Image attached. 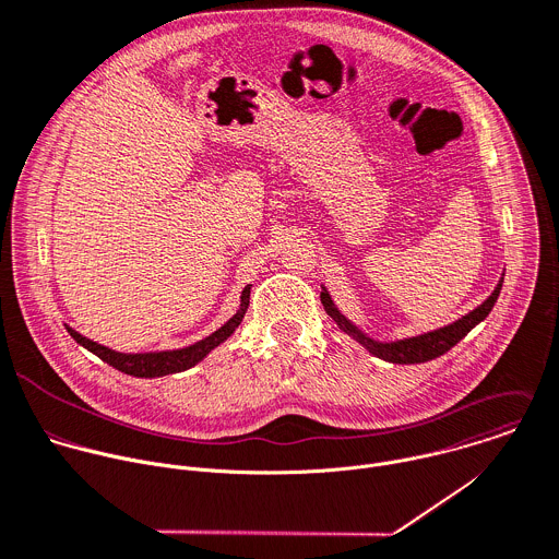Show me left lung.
Returning <instances> with one entry per match:
<instances>
[{"label": "left lung", "instance_id": "8db88e82", "mask_svg": "<svg viewBox=\"0 0 559 559\" xmlns=\"http://www.w3.org/2000/svg\"><path fill=\"white\" fill-rule=\"evenodd\" d=\"M501 287H503V281H499L497 289L492 292V296L479 305L475 311H471L468 316H464L462 320L444 326V329H438V331H431V333H425V335H418V337H409V340H401V342H392V344H381V342H374L370 337H366L361 331H357L331 302V296L326 292L320 294L322 298V305L326 309V313L340 324V329H344L348 335H353L359 344H364L374 357L379 359H385V361H392V364H425V361H431L444 353H449L457 342H462L481 320L488 318V313L492 311L499 294H501Z\"/></svg>", "mask_w": 559, "mask_h": 559}]
</instances>
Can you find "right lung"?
<instances>
[{
	"mask_svg": "<svg viewBox=\"0 0 559 559\" xmlns=\"http://www.w3.org/2000/svg\"><path fill=\"white\" fill-rule=\"evenodd\" d=\"M250 302V285H246L243 294H241V309L222 326L217 329L213 335L204 337L202 342H195L193 346L180 348V350H165V353H143V355H126V353H115L102 344H95L86 337H82L80 333H75L73 329L67 326L69 335L84 346L86 350H91L93 355H97L102 361H106L108 366H112L115 370L130 374V377H139V379H154V377H165V374H174V372H182L193 368L198 361H202L215 346H219L222 342H226L235 329L241 324L246 309Z\"/></svg>",
	"mask_w": 559,
	"mask_h": 559,
	"instance_id": "right-lung-1",
	"label": "right lung"
}]
</instances>
